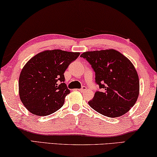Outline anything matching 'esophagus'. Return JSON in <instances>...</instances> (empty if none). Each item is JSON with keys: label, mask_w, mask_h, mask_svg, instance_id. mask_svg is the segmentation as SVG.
<instances>
[{"label": "esophagus", "mask_w": 157, "mask_h": 157, "mask_svg": "<svg viewBox=\"0 0 157 157\" xmlns=\"http://www.w3.org/2000/svg\"><path fill=\"white\" fill-rule=\"evenodd\" d=\"M86 87L85 86H82V88H80L79 90V92H85V91H86Z\"/></svg>", "instance_id": "obj_1"}]
</instances>
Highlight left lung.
Instances as JSON below:
<instances>
[{"mask_svg":"<svg viewBox=\"0 0 157 157\" xmlns=\"http://www.w3.org/2000/svg\"><path fill=\"white\" fill-rule=\"evenodd\" d=\"M95 72L97 91L88 102L105 116L116 118L127 113L138 98L140 82L134 65L122 53L113 49L87 51L81 54Z\"/></svg>","mask_w":157,"mask_h":157,"instance_id":"left-lung-1","label":"left lung"}]
</instances>
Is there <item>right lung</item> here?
I'll return each instance as SVG.
<instances>
[{
  "label": "right lung",
  "instance_id": "right-lung-1",
  "mask_svg": "<svg viewBox=\"0 0 157 157\" xmlns=\"http://www.w3.org/2000/svg\"><path fill=\"white\" fill-rule=\"evenodd\" d=\"M79 56L60 49L44 51L27 63L19 78V94L28 111L45 116L61 108L71 92L64 83V72Z\"/></svg>",
  "mask_w": 157,
  "mask_h": 157
}]
</instances>
